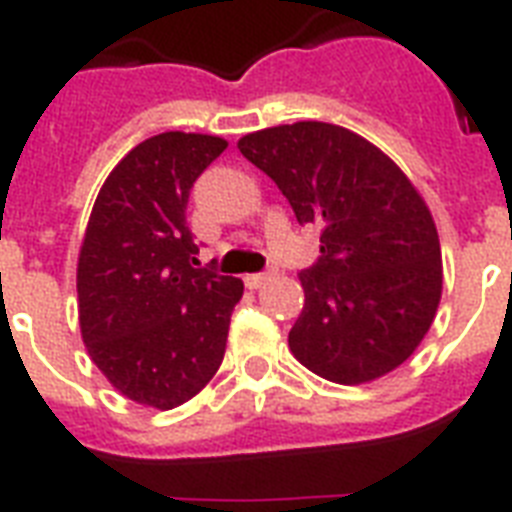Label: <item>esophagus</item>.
<instances>
[{"label": "esophagus", "mask_w": 512, "mask_h": 512, "mask_svg": "<svg viewBox=\"0 0 512 512\" xmlns=\"http://www.w3.org/2000/svg\"><path fill=\"white\" fill-rule=\"evenodd\" d=\"M268 279H271V273H249V276H244V284L249 289H260Z\"/></svg>", "instance_id": "esophagus-1"}]
</instances>
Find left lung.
<instances>
[{
	"mask_svg": "<svg viewBox=\"0 0 512 512\" xmlns=\"http://www.w3.org/2000/svg\"><path fill=\"white\" fill-rule=\"evenodd\" d=\"M239 151L279 185L297 223L321 228L300 273L305 303L289 350L340 385L380 380L412 356L436 319L444 265L428 204L388 154L327 122L249 132Z\"/></svg>",
	"mask_w": 512,
	"mask_h": 512,
	"instance_id": "1",
	"label": "left lung"
}]
</instances>
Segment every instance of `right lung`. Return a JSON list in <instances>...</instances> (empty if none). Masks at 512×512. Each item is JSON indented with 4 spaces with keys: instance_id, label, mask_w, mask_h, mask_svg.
<instances>
[{
    "instance_id": "right-lung-1",
    "label": "right lung",
    "mask_w": 512,
    "mask_h": 512,
    "mask_svg": "<svg viewBox=\"0 0 512 512\" xmlns=\"http://www.w3.org/2000/svg\"><path fill=\"white\" fill-rule=\"evenodd\" d=\"M228 148L199 132H162L116 164L92 204L76 263L87 353L122 396L175 409L223 364L244 284L196 268L185 225L196 177Z\"/></svg>"
}]
</instances>
